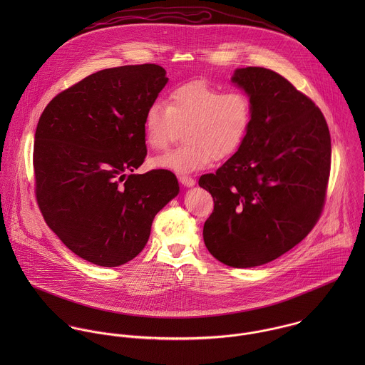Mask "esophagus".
I'll list each match as a JSON object with an SVG mask.
<instances>
[{"instance_id": "esophagus-1", "label": "esophagus", "mask_w": 365, "mask_h": 365, "mask_svg": "<svg viewBox=\"0 0 365 365\" xmlns=\"http://www.w3.org/2000/svg\"><path fill=\"white\" fill-rule=\"evenodd\" d=\"M178 180H180V182H181L182 185H185V187H194V185H195V180L191 178V177H188V175H180Z\"/></svg>"}]
</instances>
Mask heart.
I'll return each mask as SVG.
<instances>
[{
	"mask_svg": "<svg viewBox=\"0 0 365 365\" xmlns=\"http://www.w3.org/2000/svg\"><path fill=\"white\" fill-rule=\"evenodd\" d=\"M253 120L250 98L240 91L223 93L197 80L174 87L165 106L150 105L143 116L146 145L156 152L167 149L184 129L182 145L155 161L157 167L188 174L208 167L212 160L233 156L243 145Z\"/></svg>",
	"mask_w": 365,
	"mask_h": 365,
	"instance_id": "1",
	"label": "heart"
}]
</instances>
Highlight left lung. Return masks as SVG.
Here are the masks:
<instances>
[{"instance_id":"8db88e82","label":"left lung","mask_w":365,"mask_h":365,"mask_svg":"<svg viewBox=\"0 0 365 365\" xmlns=\"http://www.w3.org/2000/svg\"><path fill=\"white\" fill-rule=\"evenodd\" d=\"M232 83L252 101V126L240 149L198 184L215 202L204 225L209 253L247 268L278 259L312 230L331 146L320 109L278 73L237 68Z\"/></svg>"}]
</instances>
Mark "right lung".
<instances>
[{
    "instance_id": "add662e5",
    "label": "right lung",
    "mask_w": 365,
    "mask_h": 365,
    "mask_svg": "<svg viewBox=\"0 0 365 365\" xmlns=\"http://www.w3.org/2000/svg\"><path fill=\"white\" fill-rule=\"evenodd\" d=\"M168 78L157 64L105 68L56 96L38 122L36 200L48 226L101 267L135 259L180 192L168 170L133 174L148 155L143 116Z\"/></svg>"
}]
</instances>
